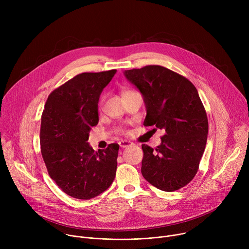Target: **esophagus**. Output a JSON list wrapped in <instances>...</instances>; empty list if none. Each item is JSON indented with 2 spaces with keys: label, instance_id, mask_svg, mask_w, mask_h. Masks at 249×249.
Listing matches in <instances>:
<instances>
[{
  "label": "esophagus",
  "instance_id": "34e87169",
  "mask_svg": "<svg viewBox=\"0 0 249 249\" xmlns=\"http://www.w3.org/2000/svg\"><path fill=\"white\" fill-rule=\"evenodd\" d=\"M118 144H119V146L121 148H126V147H129V146L133 145V143H132V142H130V141H120Z\"/></svg>",
  "mask_w": 249,
  "mask_h": 249
}]
</instances>
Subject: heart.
I'll list each match as a JSON object with an SVG mask.
<instances>
[{
  "mask_svg": "<svg viewBox=\"0 0 249 249\" xmlns=\"http://www.w3.org/2000/svg\"><path fill=\"white\" fill-rule=\"evenodd\" d=\"M117 132H119V133H120V132H122V130H121V129H118V130H117Z\"/></svg>",
  "mask_w": 249,
  "mask_h": 249,
  "instance_id": "obj_1",
  "label": "heart"
}]
</instances>
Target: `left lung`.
<instances>
[{"instance_id":"1","label":"left lung","mask_w":249,"mask_h":249,"mask_svg":"<svg viewBox=\"0 0 249 249\" xmlns=\"http://www.w3.org/2000/svg\"><path fill=\"white\" fill-rule=\"evenodd\" d=\"M124 75L144 97V125L164 131L156 149L142 145V174L162 191L184 187L197 173L209 129L196 88L185 77L158 65L127 70Z\"/></svg>"}]
</instances>
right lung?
Returning <instances> with one entry per match:
<instances>
[{"label":"right lung","instance_id":"obj_1","mask_svg":"<svg viewBox=\"0 0 249 249\" xmlns=\"http://www.w3.org/2000/svg\"><path fill=\"white\" fill-rule=\"evenodd\" d=\"M116 70L82 73L54 89L41 116L40 147L48 173L67 195L98 196L113 182L118 144L94 152L88 143L98 123V100Z\"/></svg>","mask_w":249,"mask_h":249}]
</instances>
